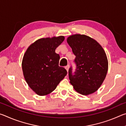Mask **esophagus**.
<instances>
[{"instance_id": "34e87169", "label": "esophagus", "mask_w": 126, "mask_h": 126, "mask_svg": "<svg viewBox=\"0 0 126 126\" xmlns=\"http://www.w3.org/2000/svg\"><path fill=\"white\" fill-rule=\"evenodd\" d=\"M65 68L66 69V70H67V72L68 71V70H69V65L68 64L67 66H65Z\"/></svg>"}]
</instances>
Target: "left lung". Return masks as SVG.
I'll return each mask as SVG.
<instances>
[{"mask_svg": "<svg viewBox=\"0 0 126 126\" xmlns=\"http://www.w3.org/2000/svg\"><path fill=\"white\" fill-rule=\"evenodd\" d=\"M67 42L76 55V72L69 69L70 83L76 92L89 95L97 91L107 73V57L102 47L95 39L80 34L70 35Z\"/></svg>", "mask_w": 126, "mask_h": 126, "instance_id": "8db88e82", "label": "left lung"}]
</instances>
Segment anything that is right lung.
Instances as JSON below:
<instances>
[{
  "instance_id": "1",
  "label": "right lung",
  "mask_w": 126,
  "mask_h": 126,
  "mask_svg": "<svg viewBox=\"0 0 126 126\" xmlns=\"http://www.w3.org/2000/svg\"><path fill=\"white\" fill-rule=\"evenodd\" d=\"M64 36L43 38L30 45L22 60L25 81L37 94H49L67 75L64 68L59 67V55L55 49L64 40Z\"/></svg>"
}]
</instances>
